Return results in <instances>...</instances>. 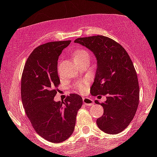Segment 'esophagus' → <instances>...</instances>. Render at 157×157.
Returning a JSON list of instances; mask_svg holds the SVG:
<instances>
[{
    "label": "esophagus",
    "instance_id": "1",
    "mask_svg": "<svg viewBox=\"0 0 157 157\" xmlns=\"http://www.w3.org/2000/svg\"><path fill=\"white\" fill-rule=\"evenodd\" d=\"M83 104L86 105H93V101L91 99L87 97H83Z\"/></svg>",
    "mask_w": 157,
    "mask_h": 157
}]
</instances>
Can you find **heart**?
<instances>
[{
  "instance_id": "1",
  "label": "heart",
  "mask_w": 157,
  "mask_h": 157,
  "mask_svg": "<svg viewBox=\"0 0 157 157\" xmlns=\"http://www.w3.org/2000/svg\"><path fill=\"white\" fill-rule=\"evenodd\" d=\"M89 57H90V55H89L88 52H86L84 49H80V50L76 51L74 54V58L75 61L79 59H82V58H89ZM87 81L80 82V83H77V86H76V89L80 93H84L86 90V89H87Z\"/></svg>"
}]
</instances>
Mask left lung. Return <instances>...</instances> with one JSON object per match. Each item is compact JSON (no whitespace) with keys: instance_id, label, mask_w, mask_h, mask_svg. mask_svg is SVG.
I'll return each mask as SVG.
<instances>
[{"instance_id":"8db88e82","label":"left lung","mask_w":157,"mask_h":157,"mask_svg":"<svg viewBox=\"0 0 157 157\" xmlns=\"http://www.w3.org/2000/svg\"><path fill=\"white\" fill-rule=\"evenodd\" d=\"M74 42L90 49L97 60L90 93L98 98L106 96L101 103L104 112L96 120L98 127L107 134L121 132L134 118L139 103L138 79L131 58L120 44L106 36L78 38Z\"/></svg>"}]
</instances>
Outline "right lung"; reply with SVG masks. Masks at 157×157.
Listing matches in <instances>:
<instances>
[{"label": "right lung", "mask_w": 157, "mask_h": 157, "mask_svg": "<svg viewBox=\"0 0 157 157\" xmlns=\"http://www.w3.org/2000/svg\"><path fill=\"white\" fill-rule=\"evenodd\" d=\"M71 41L51 42L35 48L21 79V98L26 115L39 135L52 143L67 140L74 132L77 111L83 105L78 94L55 102L60 79L58 60Z\"/></svg>", "instance_id": "right-lung-1"}]
</instances>
